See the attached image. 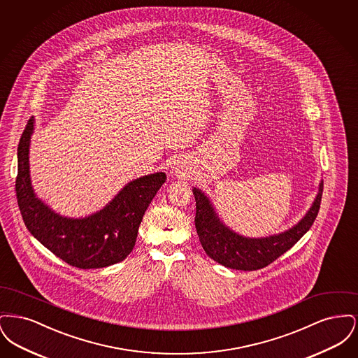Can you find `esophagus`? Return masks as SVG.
I'll return each mask as SVG.
<instances>
[{
	"mask_svg": "<svg viewBox=\"0 0 358 358\" xmlns=\"http://www.w3.org/2000/svg\"><path fill=\"white\" fill-rule=\"evenodd\" d=\"M176 169H177V168H176Z\"/></svg>",
	"mask_w": 358,
	"mask_h": 358,
	"instance_id": "1",
	"label": "esophagus"
}]
</instances>
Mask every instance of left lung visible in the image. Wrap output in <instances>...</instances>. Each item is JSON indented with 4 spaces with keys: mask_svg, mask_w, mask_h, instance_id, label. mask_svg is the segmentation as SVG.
I'll list each match as a JSON object with an SVG mask.
<instances>
[{
    "mask_svg": "<svg viewBox=\"0 0 358 358\" xmlns=\"http://www.w3.org/2000/svg\"><path fill=\"white\" fill-rule=\"evenodd\" d=\"M324 181L320 184L317 199L306 216L289 231L270 238H243L222 224L213 210L208 197L199 189H193L196 199L194 224L200 243L206 255L215 262L234 270L254 271L271 264L302 238L320 212Z\"/></svg>",
    "mask_w": 358,
    "mask_h": 358,
    "instance_id": "8db88e82",
    "label": "left lung"
}]
</instances>
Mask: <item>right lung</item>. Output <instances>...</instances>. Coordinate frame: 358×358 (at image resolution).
I'll return each instance as SVG.
<instances>
[{
	"label": "right lung",
	"instance_id": "add662e5",
	"mask_svg": "<svg viewBox=\"0 0 358 358\" xmlns=\"http://www.w3.org/2000/svg\"><path fill=\"white\" fill-rule=\"evenodd\" d=\"M34 118L18 143L16 196L28 231L52 254L78 268H102L120 263L133 251L138 228L149 204L166 181L159 171L127 184L102 210L85 219L59 216L34 196L29 178V141Z\"/></svg>",
	"mask_w": 358,
	"mask_h": 358
}]
</instances>
